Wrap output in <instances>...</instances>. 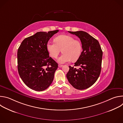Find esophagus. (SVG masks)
<instances>
[{
	"label": "esophagus",
	"mask_w": 123,
	"mask_h": 123,
	"mask_svg": "<svg viewBox=\"0 0 123 123\" xmlns=\"http://www.w3.org/2000/svg\"><path fill=\"white\" fill-rule=\"evenodd\" d=\"M62 66H63L62 65H60V64H59V65H58V67H59V68H61V67H62Z\"/></svg>",
	"instance_id": "esophagus-1"
}]
</instances>
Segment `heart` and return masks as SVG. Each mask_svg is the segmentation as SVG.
<instances>
[{
  "mask_svg": "<svg viewBox=\"0 0 123 123\" xmlns=\"http://www.w3.org/2000/svg\"><path fill=\"white\" fill-rule=\"evenodd\" d=\"M54 42H48L47 44V49L49 55L52 58H56L61 50L62 55L58 58L59 63L63 64L71 60H77L80 57L82 46L81 42L68 35L62 34L56 37Z\"/></svg>",
  "mask_w": 123,
  "mask_h": 123,
  "instance_id": "b5f03b06",
  "label": "heart"
}]
</instances>
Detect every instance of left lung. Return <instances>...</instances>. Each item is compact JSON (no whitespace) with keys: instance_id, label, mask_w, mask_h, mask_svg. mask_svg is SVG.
<instances>
[{"instance_id":"obj_1","label":"left lung","mask_w":123,"mask_h":123,"mask_svg":"<svg viewBox=\"0 0 123 123\" xmlns=\"http://www.w3.org/2000/svg\"><path fill=\"white\" fill-rule=\"evenodd\" d=\"M68 32L80 38L83 51L74 65L80 68L77 69L69 66L66 76L74 88L85 90L94 84L100 75L103 51L98 40L87 32L84 31Z\"/></svg>"}]
</instances>
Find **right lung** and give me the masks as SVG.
Segmentation results:
<instances>
[{
  "label": "right lung",
  "instance_id": "obj_1",
  "mask_svg": "<svg viewBox=\"0 0 123 123\" xmlns=\"http://www.w3.org/2000/svg\"><path fill=\"white\" fill-rule=\"evenodd\" d=\"M58 31L37 32L24 39L18 49L19 76L25 84L33 90L44 91L53 81L58 64L49 57L46 45Z\"/></svg>",
  "mask_w": 123,
  "mask_h": 123
}]
</instances>
